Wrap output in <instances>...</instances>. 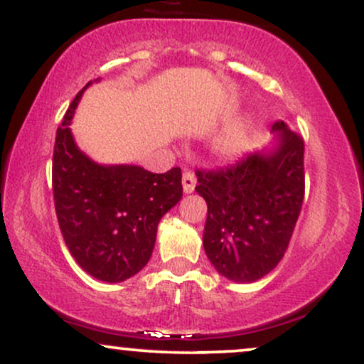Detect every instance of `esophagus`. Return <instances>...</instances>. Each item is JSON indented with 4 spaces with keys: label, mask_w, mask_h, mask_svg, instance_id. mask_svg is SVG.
<instances>
[{
    "label": "esophagus",
    "mask_w": 364,
    "mask_h": 364,
    "mask_svg": "<svg viewBox=\"0 0 364 364\" xmlns=\"http://www.w3.org/2000/svg\"><path fill=\"white\" fill-rule=\"evenodd\" d=\"M195 186H196L195 174L191 173V171H185V173H183V190H185V193H191V191L195 190Z\"/></svg>",
    "instance_id": "34e87169"
}]
</instances>
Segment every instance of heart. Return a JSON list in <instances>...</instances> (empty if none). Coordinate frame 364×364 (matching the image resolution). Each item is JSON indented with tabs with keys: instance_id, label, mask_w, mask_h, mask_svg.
Wrapping results in <instances>:
<instances>
[{
	"instance_id": "1",
	"label": "heart",
	"mask_w": 364,
	"mask_h": 364,
	"mask_svg": "<svg viewBox=\"0 0 364 364\" xmlns=\"http://www.w3.org/2000/svg\"><path fill=\"white\" fill-rule=\"evenodd\" d=\"M240 146H242V134L230 132L218 140L217 151L220 152L222 156H232L239 151Z\"/></svg>"
}]
</instances>
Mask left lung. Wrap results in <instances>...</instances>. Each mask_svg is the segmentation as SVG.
Wrapping results in <instances>:
<instances>
[{"instance_id":"left-lung-1","label":"left lung","mask_w":364,"mask_h":364,"mask_svg":"<svg viewBox=\"0 0 364 364\" xmlns=\"http://www.w3.org/2000/svg\"><path fill=\"white\" fill-rule=\"evenodd\" d=\"M273 154L254 152L225 168L196 169L207 201L203 247L222 277L251 283L278 266L305 196L304 139L283 122Z\"/></svg>"}]
</instances>
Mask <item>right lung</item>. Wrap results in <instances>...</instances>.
<instances>
[{
	"label": "right lung",
	"mask_w": 364,
	"mask_h": 364,
	"mask_svg": "<svg viewBox=\"0 0 364 364\" xmlns=\"http://www.w3.org/2000/svg\"><path fill=\"white\" fill-rule=\"evenodd\" d=\"M76 95L55 134L52 191L65 246L86 273L125 282L147 264L161 217L181 200V169L156 174L139 166H100L74 144Z\"/></svg>",
	"instance_id": "obj_1"
}]
</instances>
